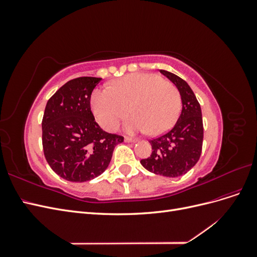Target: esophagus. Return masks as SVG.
I'll return each instance as SVG.
<instances>
[{
  "instance_id": "obj_1",
  "label": "esophagus",
  "mask_w": 257,
  "mask_h": 257,
  "mask_svg": "<svg viewBox=\"0 0 257 257\" xmlns=\"http://www.w3.org/2000/svg\"><path fill=\"white\" fill-rule=\"evenodd\" d=\"M124 141H125L126 143H135L136 139L132 138V137H125V138H124Z\"/></svg>"
}]
</instances>
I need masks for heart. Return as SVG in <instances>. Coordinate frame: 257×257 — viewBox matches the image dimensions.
I'll use <instances>...</instances> for the list:
<instances>
[{
    "mask_svg": "<svg viewBox=\"0 0 257 257\" xmlns=\"http://www.w3.org/2000/svg\"><path fill=\"white\" fill-rule=\"evenodd\" d=\"M91 107L100 126L115 131L132 110L128 132L160 134L176 121L180 95L173 83L155 74H132L113 82L110 89L92 93Z\"/></svg>",
    "mask_w": 257,
    "mask_h": 257,
    "instance_id": "b5f03b06",
    "label": "heart"
}]
</instances>
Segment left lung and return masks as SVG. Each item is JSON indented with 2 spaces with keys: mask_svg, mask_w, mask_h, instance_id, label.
<instances>
[{
  "mask_svg": "<svg viewBox=\"0 0 257 257\" xmlns=\"http://www.w3.org/2000/svg\"><path fill=\"white\" fill-rule=\"evenodd\" d=\"M160 72L180 92L182 110L172 130L151 139L152 153L141 163L155 175L175 178L188 173L200 158L204 139L203 116L198 100L186 81L164 69Z\"/></svg>",
  "mask_w": 257,
  "mask_h": 257,
  "instance_id": "1",
  "label": "left lung"
}]
</instances>
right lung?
Masks as SVG:
<instances>
[{"label": "right lung", "instance_id": "right-lung-1", "mask_svg": "<svg viewBox=\"0 0 257 257\" xmlns=\"http://www.w3.org/2000/svg\"><path fill=\"white\" fill-rule=\"evenodd\" d=\"M102 80L78 77L67 81L48 99L42 121L46 161L54 173L72 182H84L103 174L114 147L123 136L109 134L91 111L92 91Z\"/></svg>", "mask_w": 257, "mask_h": 257}]
</instances>
